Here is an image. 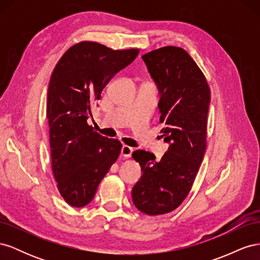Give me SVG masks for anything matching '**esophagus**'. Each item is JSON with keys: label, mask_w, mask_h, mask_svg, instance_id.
Here are the masks:
<instances>
[{"label": "esophagus", "mask_w": 260, "mask_h": 260, "mask_svg": "<svg viewBox=\"0 0 260 260\" xmlns=\"http://www.w3.org/2000/svg\"><path fill=\"white\" fill-rule=\"evenodd\" d=\"M132 152H133V148L128 145H123L121 148V155L124 157V158H129V157H131Z\"/></svg>", "instance_id": "1"}]
</instances>
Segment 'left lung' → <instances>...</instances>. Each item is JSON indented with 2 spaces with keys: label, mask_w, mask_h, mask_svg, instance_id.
Here are the masks:
<instances>
[{
  "label": "left lung",
  "mask_w": 260,
  "mask_h": 260,
  "mask_svg": "<svg viewBox=\"0 0 260 260\" xmlns=\"http://www.w3.org/2000/svg\"><path fill=\"white\" fill-rule=\"evenodd\" d=\"M158 86L162 138L170 143L160 160L138 149L133 159L142 177L132 188L136 207L149 216L168 214L186 199L207 145L210 90L195 60L178 46H162L142 56Z\"/></svg>",
  "instance_id": "8db88e82"
}]
</instances>
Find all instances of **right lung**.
I'll return each instance as SVG.
<instances>
[{"label": "right lung", "mask_w": 260, "mask_h": 260, "mask_svg": "<svg viewBox=\"0 0 260 260\" xmlns=\"http://www.w3.org/2000/svg\"><path fill=\"white\" fill-rule=\"evenodd\" d=\"M139 52L81 41L70 46L53 70L46 102L52 170L70 206L88 205L120 154L119 140L101 136L86 120L105 85Z\"/></svg>", "instance_id": "add662e5"}]
</instances>
